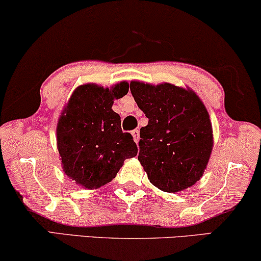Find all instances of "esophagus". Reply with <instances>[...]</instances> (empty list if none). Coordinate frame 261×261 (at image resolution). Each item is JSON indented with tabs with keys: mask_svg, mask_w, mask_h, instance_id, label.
Wrapping results in <instances>:
<instances>
[{
	"mask_svg": "<svg viewBox=\"0 0 261 261\" xmlns=\"http://www.w3.org/2000/svg\"><path fill=\"white\" fill-rule=\"evenodd\" d=\"M132 135H133V139H134V141L137 142H139V139H140V133H139V129H134V130H132Z\"/></svg>",
	"mask_w": 261,
	"mask_h": 261,
	"instance_id": "34e87169",
	"label": "esophagus"
}]
</instances>
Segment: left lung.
I'll return each mask as SVG.
<instances>
[{
    "mask_svg": "<svg viewBox=\"0 0 261 261\" xmlns=\"http://www.w3.org/2000/svg\"><path fill=\"white\" fill-rule=\"evenodd\" d=\"M130 92L148 124L141 127L139 162L151 183L179 192L201 179L214 145L203 102L190 89L130 82Z\"/></svg>",
    "mask_w": 261,
    "mask_h": 261,
    "instance_id": "left-lung-1",
    "label": "left lung"
}]
</instances>
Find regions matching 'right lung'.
Returning a JSON list of instances; mask_svg holds the SVG:
<instances>
[{
	"instance_id": "add662e5",
	"label": "right lung",
	"mask_w": 261,
	"mask_h": 261,
	"mask_svg": "<svg viewBox=\"0 0 261 261\" xmlns=\"http://www.w3.org/2000/svg\"><path fill=\"white\" fill-rule=\"evenodd\" d=\"M129 84L112 88L88 83L74 89L57 124V147L64 172L85 189L112 181L123 162L138 154L129 133L121 129L114 99L127 95Z\"/></svg>"
}]
</instances>
